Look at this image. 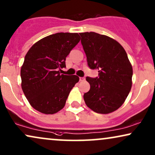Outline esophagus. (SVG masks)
<instances>
[{"label":"esophagus","mask_w":155,"mask_h":155,"mask_svg":"<svg viewBox=\"0 0 155 155\" xmlns=\"http://www.w3.org/2000/svg\"><path fill=\"white\" fill-rule=\"evenodd\" d=\"M79 80L80 81H84L85 80V78L84 77H79Z\"/></svg>","instance_id":"1"}]
</instances>
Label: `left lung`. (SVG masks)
<instances>
[{
	"instance_id": "obj_1",
	"label": "left lung",
	"mask_w": 155,
	"mask_h": 155,
	"mask_svg": "<svg viewBox=\"0 0 155 155\" xmlns=\"http://www.w3.org/2000/svg\"><path fill=\"white\" fill-rule=\"evenodd\" d=\"M79 34L88 66L99 70L98 77H87L90 89L84 94V101L97 113L113 112L124 104L132 88V64L114 39L94 32Z\"/></svg>"
}]
</instances>
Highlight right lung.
<instances>
[{
    "label": "right lung",
    "mask_w": 155,
    "mask_h": 155,
    "mask_svg": "<svg viewBox=\"0 0 155 155\" xmlns=\"http://www.w3.org/2000/svg\"><path fill=\"white\" fill-rule=\"evenodd\" d=\"M79 41L77 33H57L39 40L27 52L21 69V88L36 110L53 114L64 108L79 78L59 71Z\"/></svg>",
    "instance_id": "add662e5"
}]
</instances>
